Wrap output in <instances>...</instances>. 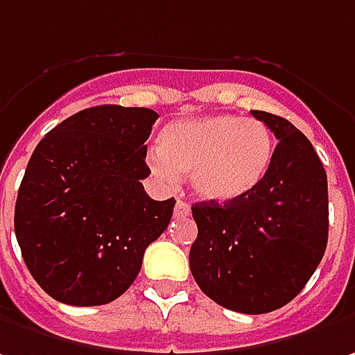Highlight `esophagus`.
<instances>
[{
    "label": "esophagus",
    "mask_w": 355,
    "mask_h": 355,
    "mask_svg": "<svg viewBox=\"0 0 355 355\" xmlns=\"http://www.w3.org/2000/svg\"><path fill=\"white\" fill-rule=\"evenodd\" d=\"M187 216H190V206L187 202L178 200L175 206V218H187Z\"/></svg>",
    "instance_id": "esophagus-1"
}]
</instances>
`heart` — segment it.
<instances>
[{
    "mask_svg": "<svg viewBox=\"0 0 355 355\" xmlns=\"http://www.w3.org/2000/svg\"><path fill=\"white\" fill-rule=\"evenodd\" d=\"M159 145L147 155L153 177L175 187L178 173L190 175L194 192L216 204L248 196L273 159L267 125L255 117L230 114L173 121L161 131Z\"/></svg>",
    "mask_w": 355,
    "mask_h": 355,
    "instance_id": "heart-1",
    "label": "heart"
}]
</instances>
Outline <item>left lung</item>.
<instances>
[{
  "instance_id": "8db88e82",
  "label": "left lung",
  "mask_w": 355,
  "mask_h": 355,
  "mask_svg": "<svg viewBox=\"0 0 355 355\" xmlns=\"http://www.w3.org/2000/svg\"><path fill=\"white\" fill-rule=\"evenodd\" d=\"M273 131L269 171L243 198L198 202L190 271L204 295L243 314H265L295 299L328 243V180L312 143L285 117L251 110Z\"/></svg>"
}]
</instances>
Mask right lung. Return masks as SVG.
Here are the masks:
<instances>
[{
  "label": "right lung",
  "instance_id": "right-lung-1",
  "mask_svg": "<svg viewBox=\"0 0 355 355\" xmlns=\"http://www.w3.org/2000/svg\"><path fill=\"white\" fill-rule=\"evenodd\" d=\"M159 114L96 105L70 116L33 151L15 202V236L46 295L72 306L121 297L143 253L173 218L175 198L153 200L141 184Z\"/></svg>",
  "mask_w": 355,
  "mask_h": 355
}]
</instances>
